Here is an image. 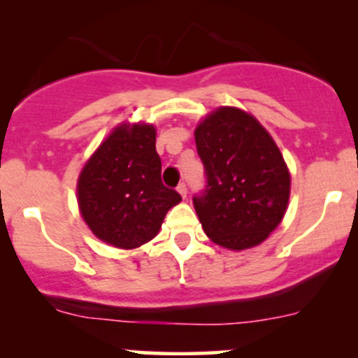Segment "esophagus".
I'll use <instances>...</instances> for the list:
<instances>
[{
	"label": "esophagus",
	"mask_w": 358,
	"mask_h": 358,
	"mask_svg": "<svg viewBox=\"0 0 358 358\" xmlns=\"http://www.w3.org/2000/svg\"><path fill=\"white\" fill-rule=\"evenodd\" d=\"M176 190H178V193L183 196V199H185V196H187V185H185L183 182L180 183L178 187H176Z\"/></svg>",
	"instance_id": "1"
}]
</instances>
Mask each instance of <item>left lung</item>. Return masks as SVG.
<instances>
[{"label":"left lung","instance_id":"8db88e82","mask_svg":"<svg viewBox=\"0 0 358 358\" xmlns=\"http://www.w3.org/2000/svg\"><path fill=\"white\" fill-rule=\"evenodd\" d=\"M205 187L193 207L215 244L242 250L261 244L285 217L289 171L256 117L220 108L195 129Z\"/></svg>","mask_w":358,"mask_h":358}]
</instances>
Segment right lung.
<instances>
[{
    "instance_id": "add662e5",
    "label": "right lung",
    "mask_w": 358,
    "mask_h": 358,
    "mask_svg": "<svg viewBox=\"0 0 358 358\" xmlns=\"http://www.w3.org/2000/svg\"><path fill=\"white\" fill-rule=\"evenodd\" d=\"M156 131L119 126L92 155L77 183L79 207L90 231L121 249L146 244L166 212L182 200L162 182Z\"/></svg>"
}]
</instances>
